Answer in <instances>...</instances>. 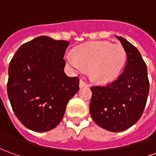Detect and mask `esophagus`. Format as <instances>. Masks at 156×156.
Returning <instances> with one entry per match:
<instances>
[{
    "label": "esophagus",
    "mask_w": 156,
    "mask_h": 156,
    "mask_svg": "<svg viewBox=\"0 0 156 156\" xmlns=\"http://www.w3.org/2000/svg\"><path fill=\"white\" fill-rule=\"evenodd\" d=\"M85 86H89V84L84 82L83 79H80V81H79V87H80V88H83V87Z\"/></svg>",
    "instance_id": "obj_1"
}]
</instances>
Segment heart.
<instances>
[{"label":"heart","mask_w":156,"mask_h":156,"mask_svg":"<svg viewBox=\"0 0 156 156\" xmlns=\"http://www.w3.org/2000/svg\"><path fill=\"white\" fill-rule=\"evenodd\" d=\"M66 60L77 72L90 70L92 81L104 84L115 80L121 73L126 53L121 44L96 41L75 48L73 56L67 55Z\"/></svg>","instance_id":"1"}]
</instances>
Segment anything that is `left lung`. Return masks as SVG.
Masks as SVG:
<instances>
[{"label": "left lung", "instance_id": "left-lung-1", "mask_svg": "<svg viewBox=\"0 0 156 156\" xmlns=\"http://www.w3.org/2000/svg\"><path fill=\"white\" fill-rule=\"evenodd\" d=\"M126 53L122 74L105 86L90 88V113L95 122L109 131L126 130L138 121L148 99L147 66L140 52L125 38L116 37Z\"/></svg>", "mask_w": 156, "mask_h": 156}]
</instances>
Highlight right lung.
<instances>
[{
  "label": "right lung",
  "mask_w": 156,
  "mask_h": 156,
  "mask_svg": "<svg viewBox=\"0 0 156 156\" xmlns=\"http://www.w3.org/2000/svg\"><path fill=\"white\" fill-rule=\"evenodd\" d=\"M69 44L41 36L24 43L9 64L8 98L17 118L31 131L57 126L67 102L79 90L78 78L64 72Z\"/></svg>",
  "instance_id": "1"
}]
</instances>
